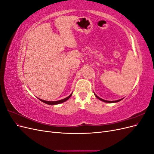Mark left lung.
Segmentation results:
<instances>
[{
  "label": "left lung",
  "instance_id": "8db88e82",
  "mask_svg": "<svg viewBox=\"0 0 154 154\" xmlns=\"http://www.w3.org/2000/svg\"><path fill=\"white\" fill-rule=\"evenodd\" d=\"M94 95H95V96L97 97V99H99L100 100H101V101H104V102H106V103H116V102H118V101H121V100H122L123 99H120V100H116V101H107V100H103V99H101V98H100V97H98L97 96V95H96L95 94H94Z\"/></svg>",
  "mask_w": 154,
  "mask_h": 154
}]
</instances>
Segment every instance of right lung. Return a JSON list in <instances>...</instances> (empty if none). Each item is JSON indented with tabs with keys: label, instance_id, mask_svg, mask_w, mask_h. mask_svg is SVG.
Masks as SVG:
<instances>
[{
	"label": "right lung",
	"instance_id": "1",
	"mask_svg": "<svg viewBox=\"0 0 154 154\" xmlns=\"http://www.w3.org/2000/svg\"><path fill=\"white\" fill-rule=\"evenodd\" d=\"M72 94H70L68 97H66V98H64L63 100H58V101H45V100H41V99H39L41 101L44 102V103L48 104V105H57V104H60L63 103V102H65L66 101H67V100H69L70 98V97H71L72 96Z\"/></svg>",
	"mask_w": 154,
	"mask_h": 154
}]
</instances>
